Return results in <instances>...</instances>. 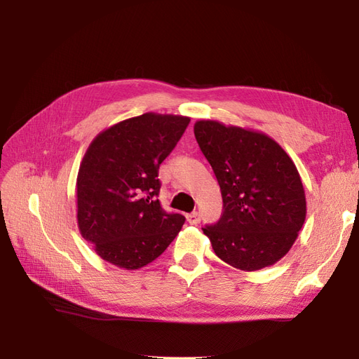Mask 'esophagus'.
Listing matches in <instances>:
<instances>
[{
	"label": "esophagus",
	"instance_id": "1",
	"mask_svg": "<svg viewBox=\"0 0 359 359\" xmlns=\"http://www.w3.org/2000/svg\"><path fill=\"white\" fill-rule=\"evenodd\" d=\"M187 222L190 224H198L201 222V217L198 212H191V214H187Z\"/></svg>",
	"mask_w": 359,
	"mask_h": 359
}]
</instances>
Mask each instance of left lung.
<instances>
[{"mask_svg": "<svg viewBox=\"0 0 359 359\" xmlns=\"http://www.w3.org/2000/svg\"><path fill=\"white\" fill-rule=\"evenodd\" d=\"M194 136L223 198L222 219L202 229L214 253L241 271L277 264L297 241L307 214L295 163L259 130L199 119Z\"/></svg>", "mask_w": 359, "mask_h": 359, "instance_id": "1", "label": "left lung"}]
</instances>
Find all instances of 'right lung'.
I'll use <instances>...</instances> for the list:
<instances>
[{
  "mask_svg": "<svg viewBox=\"0 0 359 359\" xmlns=\"http://www.w3.org/2000/svg\"><path fill=\"white\" fill-rule=\"evenodd\" d=\"M189 123V116L147 112L107 127L86 149L76 178V219L106 262L142 268L181 231L184 215L160 206L157 177Z\"/></svg>",
  "mask_w": 359,
  "mask_h": 359,
  "instance_id": "1",
  "label": "right lung"
}]
</instances>
